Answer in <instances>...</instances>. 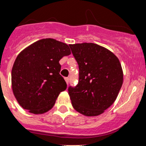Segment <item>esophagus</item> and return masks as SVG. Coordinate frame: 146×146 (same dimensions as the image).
I'll use <instances>...</instances> for the list:
<instances>
[{"instance_id":"34e87169","label":"esophagus","mask_w":146,"mask_h":146,"mask_svg":"<svg viewBox=\"0 0 146 146\" xmlns=\"http://www.w3.org/2000/svg\"><path fill=\"white\" fill-rule=\"evenodd\" d=\"M65 81H66L67 84H68V83H69V78L68 77L65 78Z\"/></svg>"}]
</instances>
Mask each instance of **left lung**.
<instances>
[{
	"label": "left lung",
	"mask_w": 146,
	"mask_h": 146,
	"mask_svg": "<svg viewBox=\"0 0 146 146\" xmlns=\"http://www.w3.org/2000/svg\"><path fill=\"white\" fill-rule=\"evenodd\" d=\"M78 65V82L68 87L73 108L86 116H97L117 99L123 82L119 60L94 43L70 44Z\"/></svg>",
	"instance_id": "obj_1"
}]
</instances>
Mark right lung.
<instances>
[{
    "label": "right lung",
    "instance_id": "obj_1",
    "mask_svg": "<svg viewBox=\"0 0 146 146\" xmlns=\"http://www.w3.org/2000/svg\"><path fill=\"white\" fill-rule=\"evenodd\" d=\"M68 44L54 39L35 42L19 53L11 71L13 92L19 104L34 114L51 110L67 84L59 61L69 55Z\"/></svg>",
    "mask_w": 146,
    "mask_h": 146
}]
</instances>
